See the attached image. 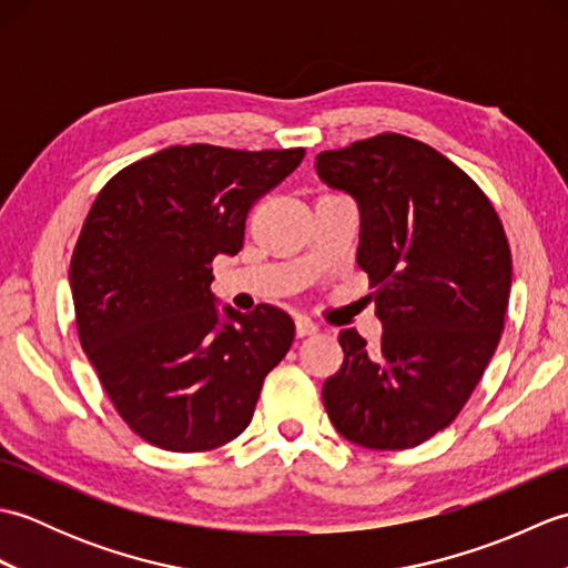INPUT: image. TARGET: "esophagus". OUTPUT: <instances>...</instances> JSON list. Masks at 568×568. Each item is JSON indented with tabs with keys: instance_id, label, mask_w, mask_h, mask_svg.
Here are the masks:
<instances>
[{
	"instance_id": "esophagus-1",
	"label": "esophagus",
	"mask_w": 568,
	"mask_h": 568,
	"mask_svg": "<svg viewBox=\"0 0 568 568\" xmlns=\"http://www.w3.org/2000/svg\"><path fill=\"white\" fill-rule=\"evenodd\" d=\"M317 324L315 322H310L307 317H297L295 320V334L300 336V339H303V336H312V334H317Z\"/></svg>"
}]
</instances>
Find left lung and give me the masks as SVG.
Listing matches in <instances>:
<instances>
[{
  "label": "left lung",
  "instance_id": "1",
  "mask_svg": "<svg viewBox=\"0 0 568 568\" xmlns=\"http://www.w3.org/2000/svg\"><path fill=\"white\" fill-rule=\"evenodd\" d=\"M317 175L358 204L356 263L383 324L378 348L339 334L324 409L344 439L409 449L449 427L500 342L513 258L490 200L439 151L400 134L317 155Z\"/></svg>",
  "mask_w": 568,
  "mask_h": 568
}]
</instances>
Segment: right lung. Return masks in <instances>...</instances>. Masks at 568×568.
<instances>
[{
  "label": "right lung",
  "mask_w": 568,
  "mask_h": 568,
  "mask_svg": "<svg viewBox=\"0 0 568 568\" xmlns=\"http://www.w3.org/2000/svg\"><path fill=\"white\" fill-rule=\"evenodd\" d=\"M303 155L171 146L126 165L94 200L70 261L80 344L149 444L190 454L239 437L291 348V315L220 312L210 285L212 261L244 246L253 202Z\"/></svg>",
  "instance_id": "add662e5"
}]
</instances>
